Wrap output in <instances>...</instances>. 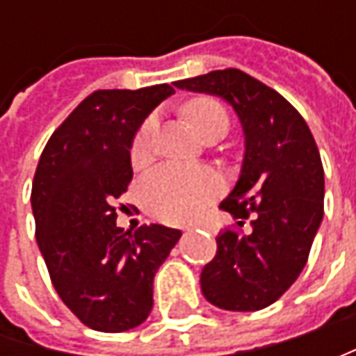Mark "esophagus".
I'll list each match as a JSON object with an SVG mask.
<instances>
[{"instance_id": "1", "label": "esophagus", "mask_w": 356, "mask_h": 356, "mask_svg": "<svg viewBox=\"0 0 356 356\" xmlns=\"http://www.w3.org/2000/svg\"><path fill=\"white\" fill-rule=\"evenodd\" d=\"M206 229H208V232H212V234L216 232V227H213V226H206Z\"/></svg>"}]
</instances>
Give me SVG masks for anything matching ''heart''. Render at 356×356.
Returning <instances> with one entry per match:
<instances>
[{
    "label": "heart",
    "mask_w": 356,
    "mask_h": 356,
    "mask_svg": "<svg viewBox=\"0 0 356 356\" xmlns=\"http://www.w3.org/2000/svg\"><path fill=\"white\" fill-rule=\"evenodd\" d=\"M184 117L190 127L196 130L200 138L213 130H222L226 134L229 127L226 108L218 101L200 97L184 104ZM154 122L146 120L138 130L132 144V162L144 164L150 156ZM220 188V180L210 170H190L180 166H160L152 170L140 184V196L144 206L160 220L182 222L200 208L204 200L213 196Z\"/></svg>",
    "instance_id": "1"
}]
</instances>
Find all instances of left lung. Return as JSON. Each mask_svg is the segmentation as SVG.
I'll list each match as a JSON object with an SVG mask.
<instances>
[{"label":"left lung","instance_id":"8db88e82","mask_svg":"<svg viewBox=\"0 0 356 356\" xmlns=\"http://www.w3.org/2000/svg\"><path fill=\"white\" fill-rule=\"evenodd\" d=\"M174 85L220 97L241 124V170L220 206L238 224L253 213L252 232H220L200 287L216 307L259 311L293 285L321 226L325 174L315 138L280 92L243 71H212Z\"/></svg>","mask_w":356,"mask_h":356}]
</instances>
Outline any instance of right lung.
<instances>
[{"instance_id":"add662e5","label":"right lung","mask_w":356,"mask_h":356,"mask_svg":"<svg viewBox=\"0 0 356 356\" xmlns=\"http://www.w3.org/2000/svg\"><path fill=\"white\" fill-rule=\"evenodd\" d=\"M170 85L97 90L67 117L39 158L31 190L35 238L55 291L81 323L122 333L152 311V281L182 236L174 227L117 226L132 180L130 150Z\"/></svg>"}]
</instances>
